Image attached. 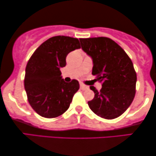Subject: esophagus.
I'll list each match as a JSON object with an SVG mask.
<instances>
[{
  "label": "esophagus",
  "mask_w": 156,
  "mask_h": 156,
  "mask_svg": "<svg viewBox=\"0 0 156 156\" xmlns=\"http://www.w3.org/2000/svg\"><path fill=\"white\" fill-rule=\"evenodd\" d=\"M80 89L81 90H87V89H88V86H86V85H84V84H83V83H80Z\"/></svg>",
  "instance_id": "esophagus-1"
}]
</instances>
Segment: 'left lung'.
Masks as SVG:
<instances>
[{"label":"left lung","instance_id":"left-lung-1","mask_svg":"<svg viewBox=\"0 0 156 156\" xmlns=\"http://www.w3.org/2000/svg\"><path fill=\"white\" fill-rule=\"evenodd\" d=\"M80 42L82 50L92 58V74L102 82L99 91L90 86L95 95L88 106L98 117L115 119L135 97L137 75L133 62L119 44L107 37L80 39Z\"/></svg>","mask_w":156,"mask_h":156}]
</instances>
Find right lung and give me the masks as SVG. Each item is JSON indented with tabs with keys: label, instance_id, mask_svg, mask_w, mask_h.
<instances>
[{
	"label": "right lung",
	"instance_id": "add662e5",
	"mask_svg": "<svg viewBox=\"0 0 156 156\" xmlns=\"http://www.w3.org/2000/svg\"><path fill=\"white\" fill-rule=\"evenodd\" d=\"M80 48L77 38L55 36L31 55L26 67L24 88L29 104L39 115L55 118L68 109L80 86L75 79L64 81L60 68L66 66L68 53Z\"/></svg>",
	"mask_w": 156,
	"mask_h": 156
}]
</instances>
